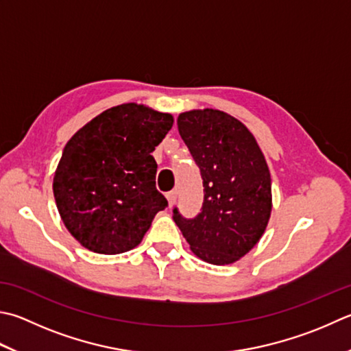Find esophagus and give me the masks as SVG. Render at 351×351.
<instances>
[{
  "label": "esophagus",
  "mask_w": 351,
  "mask_h": 351,
  "mask_svg": "<svg viewBox=\"0 0 351 351\" xmlns=\"http://www.w3.org/2000/svg\"><path fill=\"white\" fill-rule=\"evenodd\" d=\"M167 198H168V206L173 208L174 204H176V200H177V193H176V191H171V193H168Z\"/></svg>",
  "instance_id": "esophagus-1"
}]
</instances>
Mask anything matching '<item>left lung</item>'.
<instances>
[{
	"label": "left lung",
	"instance_id": "left-lung-1",
	"mask_svg": "<svg viewBox=\"0 0 351 351\" xmlns=\"http://www.w3.org/2000/svg\"><path fill=\"white\" fill-rule=\"evenodd\" d=\"M178 133L202 171V213L174 221L194 255L215 266L240 260L260 241L272 213L266 157L246 125L214 108L177 117Z\"/></svg>",
	"mask_w": 351,
	"mask_h": 351
}]
</instances>
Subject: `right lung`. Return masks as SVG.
I'll use <instances>...</instances> for the list:
<instances>
[{
    "instance_id": "add662e5",
    "label": "right lung",
    "mask_w": 351,
    "mask_h": 351,
    "mask_svg": "<svg viewBox=\"0 0 351 351\" xmlns=\"http://www.w3.org/2000/svg\"><path fill=\"white\" fill-rule=\"evenodd\" d=\"M173 123V114L128 102L102 111L70 137L53 177V195L81 246L116 255L141 244L156 214L168 206L156 189L151 153Z\"/></svg>"
}]
</instances>
